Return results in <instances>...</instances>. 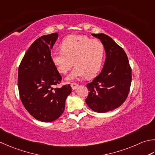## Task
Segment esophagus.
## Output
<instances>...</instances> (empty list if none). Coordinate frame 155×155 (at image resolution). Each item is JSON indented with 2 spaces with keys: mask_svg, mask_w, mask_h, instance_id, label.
<instances>
[{
  "mask_svg": "<svg viewBox=\"0 0 155 155\" xmlns=\"http://www.w3.org/2000/svg\"><path fill=\"white\" fill-rule=\"evenodd\" d=\"M71 85L72 87V89H75L76 88L78 87V84L77 83H72Z\"/></svg>",
  "mask_w": 155,
  "mask_h": 155,
  "instance_id": "esophagus-1",
  "label": "esophagus"
}]
</instances>
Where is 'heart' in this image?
Segmentation results:
<instances>
[{
    "label": "heart",
    "mask_w": 155,
    "mask_h": 155,
    "mask_svg": "<svg viewBox=\"0 0 155 155\" xmlns=\"http://www.w3.org/2000/svg\"><path fill=\"white\" fill-rule=\"evenodd\" d=\"M61 51H53L51 58L60 73L65 74L74 66L68 80L77 77L92 78L101 69L105 57V48L101 41L86 35H70L60 45Z\"/></svg>",
    "instance_id": "heart-1"
}]
</instances>
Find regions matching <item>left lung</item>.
<instances>
[{"instance_id": "left-lung-1", "label": "left lung", "mask_w": 155, "mask_h": 155, "mask_svg": "<svg viewBox=\"0 0 155 155\" xmlns=\"http://www.w3.org/2000/svg\"><path fill=\"white\" fill-rule=\"evenodd\" d=\"M104 44L106 59L100 74L87 84V105L97 113L119 107L126 101L132 83V68L125 51L110 36L93 33Z\"/></svg>"}]
</instances>
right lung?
<instances>
[{
	"label": "right lung",
	"instance_id": "add662e5",
	"mask_svg": "<svg viewBox=\"0 0 155 155\" xmlns=\"http://www.w3.org/2000/svg\"><path fill=\"white\" fill-rule=\"evenodd\" d=\"M57 33L38 38L29 48L18 70V88L21 101L36 120L50 122L64 111L65 102L72 91L70 84L62 87V77L51 58Z\"/></svg>",
	"mask_w": 155,
	"mask_h": 155
}]
</instances>
